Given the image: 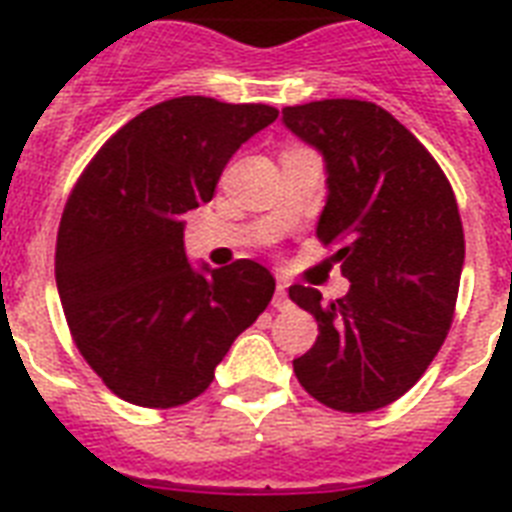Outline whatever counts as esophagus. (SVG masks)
Wrapping results in <instances>:
<instances>
[{"label":"esophagus","mask_w":512,"mask_h":512,"mask_svg":"<svg viewBox=\"0 0 512 512\" xmlns=\"http://www.w3.org/2000/svg\"><path fill=\"white\" fill-rule=\"evenodd\" d=\"M273 308H276V311H289V308H292V300H289V295H287V284H279V287H276V295H273Z\"/></svg>","instance_id":"esophagus-1"}]
</instances>
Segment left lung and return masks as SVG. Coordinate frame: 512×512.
<instances>
[{
    "label": "left lung",
    "mask_w": 512,
    "mask_h": 512,
    "mask_svg": "<svg viewBox=\"0 0 512 512\" xmlns=\"http://www.w3.org/2000/svg\"><path fill=\"white\" fill-rule=\"evenodd\" d=\"M284 124L327 162L316 236L340 244L348 295L321 303L289 287L319 337L292 361L300 385L335 412H374L420 380L454 319L465 233L452 183L430 151L369 100L287 106Z\"/></svg>",
    "instance_id": "left-lung-1"
}]
</instances>
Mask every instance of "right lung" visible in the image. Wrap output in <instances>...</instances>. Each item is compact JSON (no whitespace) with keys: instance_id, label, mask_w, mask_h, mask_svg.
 <instances>
[{"instance_id":"right-lung-1","label":"right lung","mask_w":512,"mask_h":512,"mask_svg":"<svg viewBox=\"0 0 512 512\" xmlns=\"http://www.w3.org/2000/svg\"><path fill=\"white\" fill-rule=\"evenodd\" d=\"M276 116L265 103L164 100L76 180L55 244L58 295L79 353L124 401L172 409L201 396L271 303L276 281L255 260L193 271L180 217L212 199L236 148Z\"/></svg>"}]
</instances>
